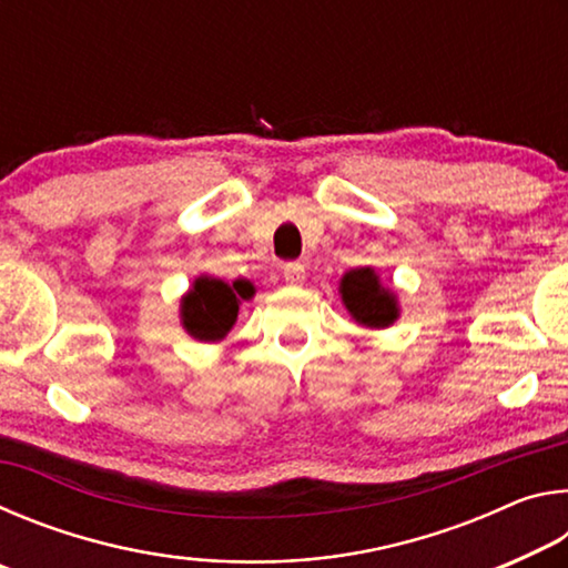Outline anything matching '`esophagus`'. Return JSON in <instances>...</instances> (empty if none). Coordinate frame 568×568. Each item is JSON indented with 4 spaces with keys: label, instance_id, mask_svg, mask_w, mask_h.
Returning a JSON list of instances; mask_svg holds the SVG:
<instances>
[{
    "label": "esophagus",
    "instance_id": "34e87169",
    "mask_svg": "<svg viewBox=\"0 0 568 568\" xmlns=\"http://www.w3.org/2000/svg\"><path fill=\"white\" fill-rule=\"evenodd\" d=\"M283 277H285L287 285H293V287L301 285L305 281V267L301 263H287L283 267Z\"/></svg>",
    "mask_w": 568,
    "mask_h": 568
}]
</instances>
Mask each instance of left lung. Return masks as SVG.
I'll return each mask as SVG.
<instances>
[{"label": "left lung", "mask_w": 568, "mask_h": 568, "mask_svg": "<svg viewBox=\"0 0 568 568\" xmlns=\"http://www.w3.org/2000/svg\"><path fill=\"white\" fill-rule=\"evenodd\" d=\"M341 301L363 328H390L400 318V303L393 287L381 283L376 267L363 265L345 273L338 283Z\"/></svg>", "instance_id": "1"}]
</instances>
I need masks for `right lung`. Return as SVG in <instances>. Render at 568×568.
<instances>
[{"label":"right lung","instance_id":"1","mask_svg":"<svg viewBox=\"0 0 568 568\" xmlns=\"http://www.w3.org/2000/svg\"><path fill=\"white\" fill-rule=\"evenodd\" d=\"M255 295V285L237 277L227 283L223 277L197 275L187 293L180 297V325L190 338L200 343H220L233 331L240 305Z\"/></svg>","mask_w":568,"mask_h":568}]
</instances>
